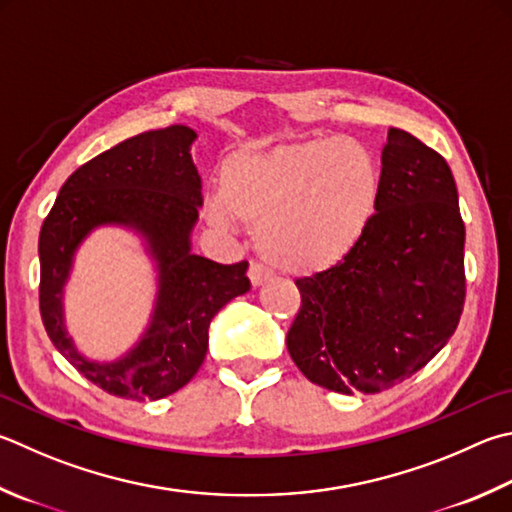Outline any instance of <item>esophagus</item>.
Returning <instances> with one entry per match:
<instances>
[{
    "label": "esophagus",
    "instance_id": "34e87169",
    "mask_svg": "<svg viewBox=\"0 0 512 512\" xmlns=\"http://www.w3.org/2000/svg\"><path fill=\"white\" fill-rule=\"evenodd\" d=\"M248 277H250V282H253V286H262L268 277H271V271H268L266 266L253 262L248 266Z\"/></svg>",
    "mask_w": 512,
    "mask_h": 512
}]
</instances>
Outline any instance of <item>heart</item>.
Segmentation results:
<instances>
[{
	"mask_svg": "<svg viewBox=\"0 0 512 512\" xmlns=\"http://www.w3.org/2000/svg\"><path fill=\"white\" fill-rule=\"evenodd\" d=\"M380 199V170L365 147L313 136L230 154L219 172L212 224L230 215L255 228L257 250L288 273H322L360 246Z\"/></svg>",
	"mask_w": 512,
	"mask_h": 512,
	"instance_id": "b5f03b06",
	"label": "heart"
}]
</instances>
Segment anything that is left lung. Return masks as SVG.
Returning <instances> with one entry per match:
<instances>
[{"mask_svg":"<svg viewBox=\"0 0 512 512\" xmlns=\"http://www.w3.org/2000/svg\"><path fill=\"white\" fill-rule=\"evenodd\" d=\"M466 226L439 152L392 127L371 228L345 262L297 280L286 347L338 394H376L423 369L457 331L466 300Z\"/></svg>","mask_w":512,"mask_h":512,"instance_id":"1","label":"left lung"}]
</instances>
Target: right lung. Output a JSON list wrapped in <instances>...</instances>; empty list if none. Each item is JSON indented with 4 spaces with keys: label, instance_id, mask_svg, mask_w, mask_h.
<instances>
[{
    "label": "right lung",
    "instance_id": "1",
    "mask_svg": "<svg viewBox=\"0 0 512 512\" xmlns=\"http://www.w3.org/2000/svg\"><path fill=\"white\" fill-rule=\"evenodd\" d=\"M185 125L138 134L80 165L60 188L40 230V313L51 342L73 367L107 394L159 401L179 392L203 365L208 327L232 297L250 291L248 262L217 264L192 253L201 176ZM137 230L160 273L155 311L142 340L114 363L89 361L63 327V284L72 257L91 229Z\"/></svg>",
    "mask_w": 512,
    "mask_h": 512
}]
</instances>
